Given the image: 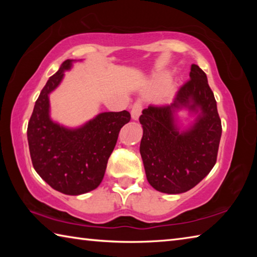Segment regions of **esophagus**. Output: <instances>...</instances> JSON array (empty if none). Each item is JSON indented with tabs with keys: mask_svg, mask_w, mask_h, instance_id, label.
Here are the masks:
<instances>
[{
	"mask_svg": "<svg viewBox=\"0 0 257 257\" xmlns=\"http://www.w3.org/2000/svg\"><path fill=\"white\" fill-rule=\"evenodd\" d=\"M142 110H143L142 103H139V102L135 103L132 107V118L134 120H138L139 115L142 114Z\"/></svg>",
	"mask_w": 257,
	"mask_h": 257,
	"instance_id": "1",
	"label": "esophagus"
}]
</instances>
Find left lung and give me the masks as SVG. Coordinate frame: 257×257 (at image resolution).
Here are the masks:
<instances>
[{"label": "left lung", "mask_w": 257, "mask_h": 257, "mask_svg": "<svg viewBox=\"0 0 257 257\" xmlns=\"http://www.w3.org/2000/svg\"><path fill=\"white\" fill-rule=\"evenodd\" d=\"M190 79L182 85L170 105L143 110L141 155L146 178L154 189L180 194L196 186L216 162L222 125L216 101L205 72L191 64ZM187 107L198 113L191 128L180 132L174 114Z\"/></svg>", "instance_id": "left-lung-1"}]
</instances>
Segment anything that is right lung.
<instances>
[{
  "mask_svg": "<svg viewBox=\"0 0 257 257\" xmlns=\"http://www.w3.org/2000/svg\"><path fill=\"white\" fill-rule=\"evenodd\" d=\"M72 66L66 60L50 77L35 103L27 128L34 169L52 188L66 195H81L97 188L120 129L130 121L128 111L103 112L82 127L69 129L50 118L49 95Z\"/></svg>",
  "mask_w": 257,
  "mask_h": 257,
  "instance_id": "1",
  "label": "right lung"
}]
</instances>
